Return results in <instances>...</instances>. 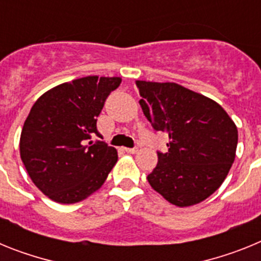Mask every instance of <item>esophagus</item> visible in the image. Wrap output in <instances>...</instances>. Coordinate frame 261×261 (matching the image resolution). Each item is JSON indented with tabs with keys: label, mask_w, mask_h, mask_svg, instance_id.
I'll return each instance as SVG.
<instances>
[{
	"label": "esophagus",
	"mask_w": 261,
	"mask_h": 261,
	"mask_svg": "<svg viewBox=\"0 0 261 261\" xmlns=\"http://www.w3.org/2000/svg\"><path fill=\"white\" fill-rule=\"evenodd\" d=\"M124 150L129 154H135V153H137V147H125Z\"/></svg>",
	"instance_id": "34e87169"
}]
</instances>
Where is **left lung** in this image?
<instances>
[{
  "mask_svg": "<svg viewBox=\"0 0 261 261\" xmlns=\"http://www.w3.org/2000/svg\"><path fill=\"white\" fill-rule=\"evenodd\" d=\"M140 106L155 130L168 135L167 153L147 181L176 206H191L216 192L234 163L238 129L220 105L174 82L136 81Z\"/></svg>",
  "mask_w": 261,
  "mask_h": 261,
  "instance_id": "obj_1",
  "label": "left lung"
}]
</instances>
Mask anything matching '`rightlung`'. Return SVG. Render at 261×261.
Segmentation results:
<instances>
[{"label": "right lung", "instance_id": "obj_1", "mask_svg": "<svg viewBox=\"0 0 261 261\" xmlns=\"http://www.w3.org/2000/svg\"><path fill=\"white\" fill-rule=\"evenodd\" d=\"M120 77L78 78L48 90L32 106L20 133V158L31 180L60 204H74L103 186L117 162L100 133L99 116Z\"/></svg>", "mask_w": 261, "mask_h": 261}]
</instances>
